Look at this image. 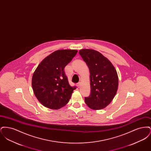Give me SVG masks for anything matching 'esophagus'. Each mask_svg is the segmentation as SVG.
I'll list each match as a JSON object with an SVG mask.
<instances>
[{
    "instance_id": "obj_1",
    "label": "esophagus",
    "mask_w": 151,
    "mask_h": 151,
    "mask_svg": "<svg viewBox=\"0 0 151 151\" xmlns=\"http://www.w3.org/2000/svg\"><path fill=\"white\" fill-rule=\"evenodd\" d=\"M80 85H81V83L79 82L77 84H76V86H78V88H80Z\"/></svg>"
}]
</instances>
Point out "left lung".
I'll return each instance as SVG.
<instances>
[{"instance_id": "left-lung-1", "label": "left lung", "mask_w": 151, "mask_h": 151, "mask_svg": "<svg viewBox=\"0 0 151 151\" xmlns=\"http://www.w3.org/2000/svg\"><path fill=\"white\" fill-rule=\"evenodd\" d=\"M79 54L90 72L91 94L85 97L87 106L93 110L106 107L113 100L118 86L115 67L108 58L97 51L81 49Z\"/></svg>"}]
</instances>
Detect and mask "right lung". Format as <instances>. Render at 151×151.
<instances>
[{"mask_svg": "<svg viewBox=\"0 0 151 151\" xmlns=\"http://www.w3.org/2000/svg\"><path fill=\"white\" fill-rule=\"evenodd\" d=\"M77 52L70 49L55 51L37 67L32 86L37 99L45 107L59 109L70 101L76 87L69 84L64 69Z\"/></svg>", "mask_w": 151, "mask_h": 151, "instance_id": "right-lung-1", "label": "right lung"}]
</instances>
